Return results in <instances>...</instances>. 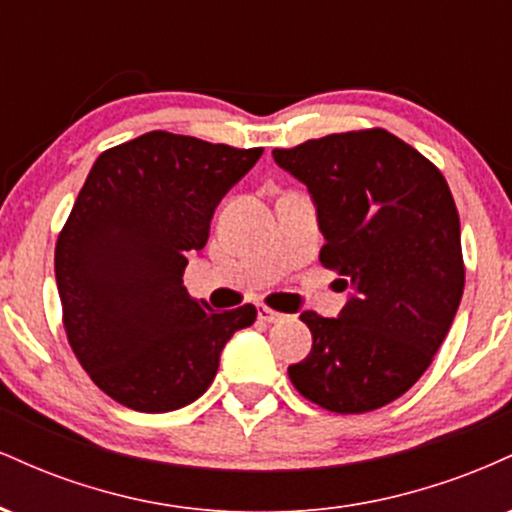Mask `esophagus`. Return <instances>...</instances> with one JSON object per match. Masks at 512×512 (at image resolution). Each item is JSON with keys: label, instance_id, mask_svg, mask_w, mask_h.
Returning a JSON list of instances; mask_svg holds the SVG:
<instances>
[{"label": "esophagus", "instance_id": "obj_1", "mask_svg": "<svg viewBox=\"0 0 512 512\" xmlns=\"http://www.w3.org/2000/svg\"><path fill=\"white\" fill-rule=\"evenodd\" d=\"M257 315H260V320L269 322V325H274V322H281V320H286V315H284V313H276V310L267 308V305H262V308L257 310Z\"/></svg>", "mask_w": 512, "mask_h": 512}]
</instances>
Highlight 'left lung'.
Segmentation results:
<instances>
[{
  "instance_id": "left-lung-1",
  "label": "left lung",
  "mask_w": 512,
  "mask_h": 512,
  "mask_svg": "<svg viewBox=\"0 0 512 512\" xmlns=\"http://www.w3.org/2000/svg\"><path fill=\"white\" fill-rule=\"evenodd\" d=\"M308 187L349 301L305 310L313 349L289 366L305 399L337 414L390 404L431 366L464 289L460 216L443 173L385 129L330 134L272 151Z\"/></svg>"
}]
</instances>
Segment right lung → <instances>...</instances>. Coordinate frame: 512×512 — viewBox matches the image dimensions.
Returning <instances> with one entry per match:
<instances>
[{
  "mask_svg": "<svg viewBox=\"0 0 512 512\" xmlns=\"http://www.w3.org/2000/svg\"><path fill=\"white\" fill-rule=\"evenodd\" d=\"M262 149L149 132L103 151L55 248L64 330L108 397L163 414L195 402L255 305L214 313L182 284L214 211Z\"/></svg>",
  "mask_w": 512,
  "mask_h": 512,
  "instance_id": "right-lung-1",
  "label": "right lung"
}]
</instances>
